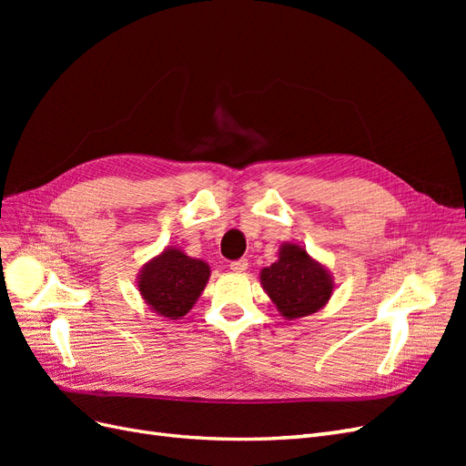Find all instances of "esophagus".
<instances>
[{"instance_id":"1","label":"esophagus","mask_w":466,"mask_h":466,"mask_svg":"<svg viewBox=\"0 0 466 466\" xmlns=\"http://www.w3.org/2000/svg\"><path fill=\"white\" fill-rule=\"evenodd\" d=\"M229 268H231L233 272L241 274V272H245L247 268H248V262H247V258H238V260H233V262L229 264Z\"/></svg>"}]
</instances>
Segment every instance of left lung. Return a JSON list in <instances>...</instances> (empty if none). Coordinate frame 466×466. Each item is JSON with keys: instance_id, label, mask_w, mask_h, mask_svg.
<instances>
[{"instance_id": "1", "label": "left lung", "mask_w": 466, "mask_h": 466, "mask_svg": "<svg viewBox=\"0 0 466 466\" xmlns=\"http://www.w3.org/2000/svg\"><path fill=\"white\" fill-rule=\"evenodd\" d=\"M260 284L279 315L288 320L317 313L334 291V279L327 266L295 243L279 245L278 260L260 270Z\"/></svg>"}]
</instances>
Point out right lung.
I'll use <instances>...</instances> for the list:
<instances>
[{
  "label": "right lung",
  "mask_w": 466,
  "mask_h": 466,
  "mask_svg": "<svg viewBox=\"0 0 466 466\" xmlns=\"http://www.w3.org/2000/svg\"><path fill=\"white\" fill-rule=\"evenodd\" d=\"M209 274L208 262L190 258L177 247H167L161 255L144 264L136 284L153 313L177 320L198 301Z\"/></svg>",
  "instance_id": "add662e5"
}]
</instances>
